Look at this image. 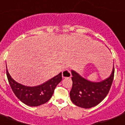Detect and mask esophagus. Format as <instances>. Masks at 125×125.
<instances>
[{
  "label": "esophagus",
  "mask_w": 125,
  "mask_h": 125,
  "mask_svg": "<svg viewBox=\"0 0 125 125\" xmlns=\"http://www.w3.org/2000/svg\"><path fill=\"white\" fill-rule=\"evenodd\" d=\"M62 78H70L72 77V73L70 70H64L62 73Z\"/></svg>",
  "instance_id": "obj_1"
}]
</instances>
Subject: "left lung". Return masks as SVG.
<instances>
[{"instance_id": "obj_1", "label": "left lung", "mask_w": 125, "mask_h": 125, "mask_svg": "<svg viewBox=\"0 0 125 125\" xmlns=\"http://www.w3.org/2000/svg\"><path fill=\"white\" fill-rule=\"evenodd\" d=\"M72 85L70 93L71 100L78 107L89 109L97 105L107 96L114 80V67L111 76L104 81L92 82L72 71Z\"/></svg>"}]
</instances>
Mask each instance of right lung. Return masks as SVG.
<instances>
[{
    "label": "right lung",
    "instance_id": "obj_1",
    "mask_svg": "<svg viewBox=\"0 0 125 125\" xmlns=\"http://www.w3.org/2000/svg\"><path fill=\"white\" fill-rule=\"evenodd\" d=\"M8 82L13 93L21 102L31 107L41 105L48 102L54 92V89L62 80V73L36 87H27L15 82L6 69Z\"/></svg>",
    "mask_w": 125,
    "mask_h": 125
}]
</instances>
